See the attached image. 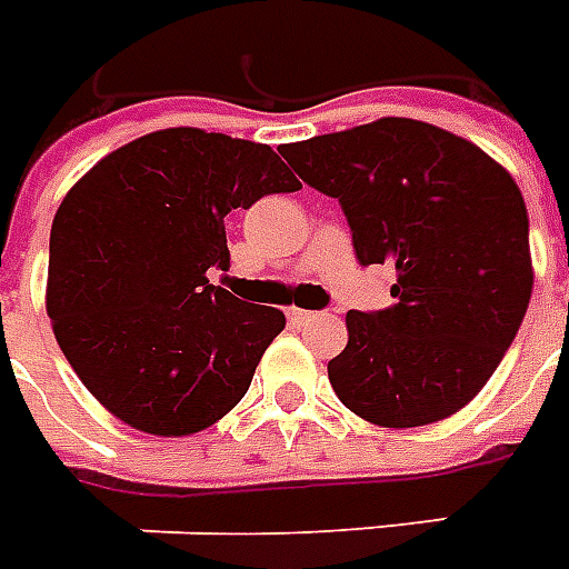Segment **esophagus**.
<instances>
[{
	"instance_id": "obj_1",
	"label": "esophagus",
	"mask_w": 569,
	"mask_h": 569,
	"mask_svg": "<svg viewBox=\"0 0 569 569\" xmlns=\"http://www.w3.org/2000/svg\"><path fill=\"white\" fill-rule=\"evenodd\" d=\"M286 313H289V322H296V326H313L319 319V313H310V310H301V307H289Z\"/></svg>"
}]
</instances>
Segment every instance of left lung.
<instances>
[{"mask_svg": "<svg viewBox=\"0 0 569 569\" xmlns=\"http://www.w3.org/2000/svg\"><path fill=\"white\" fill-rule=\"evenodd\" d=\"M280 153L340 201L361 264H391L395 305L347 313L328 361L340 403L380 428H419L477 398L519 331L533 289L528 210L473 141L382 117Z\"/></svg>", "mask_w": 569, "mask_h": 569, "instance_id": "left-lung-1", "label": "left lung"}]
</instances>
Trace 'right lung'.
Segmentation results:
<instances>
[{
    "instance_id": "obj_1",
    "label": "right lung",
    "mask_w": 569,
    "mask_h": 569,
    "mask_svg": "<svg viewBox=\"0 0 569 569\" xmlns=\"http://www.w3.org/2000/svg\"><path fill=\"white\" fill-rule=\"evenodd\" d=\"M301 183L268 144L192 126L113 150L50 229L48 317L96 401L156 437L199 435L250 389L283 310L208 280L229 271L226 217Z\"/></svg>"
}]
</instances>
